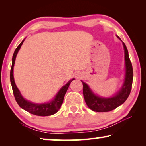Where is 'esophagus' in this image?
<instances>
[{
	"label": "esophagus",
	"mask_w": 146,
	"mask_h": 146,
	"mask_svg": "<svg viewBox=\"0 0 146 146\" xmlns=\"http://www.w3.org/2000/svg\"><path fill=\"white\" fill-rule=\"evenodd\" d=\"M76 77L79 78H80V74H76Z\"/></svg>",
	"instance_id": "34e87169"
}]
</instances>
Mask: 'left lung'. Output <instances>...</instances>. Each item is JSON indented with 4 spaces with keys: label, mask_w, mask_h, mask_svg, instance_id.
<instances>
[{
    "label": "left lung",
    "mask_w": 146,
    "mask_h": 146,
    "mask_svg": "<svg viewBox=\"0 0 146 146\" xmlns=\"http://www.w3.org/2000/svg\"><path fill=\"white\" fill-rule=\"evenodd\" d=\"M116 36L121 41L119 36ZM122 44L123 48H124L125 67V78L122 86L116 94L111 97H101L98 95H96L92 91L89 86L82 81L83 84V95L85 102L89 108L92 111H97V112H108V111L113 110L119 106L124 103L130 94L133 76V68L131 62L129 60L126 46L123 42Z\"/></svg>",
    "instance_id": "1"
}]
</instances>
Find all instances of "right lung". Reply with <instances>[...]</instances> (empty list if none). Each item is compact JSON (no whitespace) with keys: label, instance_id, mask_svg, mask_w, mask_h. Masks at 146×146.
Masks as SVG:
<instances>
[{"label":"right lung","instance_id":"add662e5","mask_svg":"<svg viewBox=\"0 0 146 146\" xmlns=\"http://www.w3.org/2000/svg\"><path fill=\"white\" fill-rule=\"evenodd\" d=\"M25 41V39L21 42V44L18 46V47L16 48L15 52L13 54V59H12V67L11 70V75H10V78H11V83L12 85V88H13V94L15 96V100L19 105V106L28 112L32 113V114L39 115V116H48V115H51L54 114L59 110L60 108L61 105L62 104L64 98L65 94L71 82L74 80V78H72L70 80H69L66 84L64 86H63L61 88L60 90L58 92V93L56 94L54 98L52 100L48 102L42 103V104H38L33 103L31 101L27 100L22 96L21 92L17 86H16L15 79H14L13 75V70L14 66H15L16 57L18 52H19L21 46Z\"/></svg>","mask_w":146,"mask_h":146}]
</instances>
